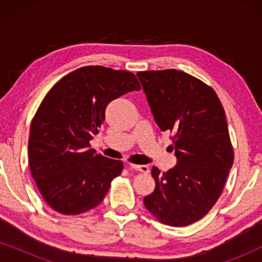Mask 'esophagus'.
Returning <instances> with one entry per match:
<instances>
[{"label": "esophagus", "instance_id": "esophagus-1", "mask_svg": "<svg viewBox=\"0 0 262 262\" xmlns=\"http://www.w3.org/2000/svg\"><path fill=\"white\" fill-rule=\"evenodd\" d=\"M130 168L141 171V173H149V167L144 166V164L143 166H141V164H130Z\"/></svg>", "mask_w": 262, "mask_h": 262}]
</instances>
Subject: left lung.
<instances>
[{
  "label": "left lung",
  "instance_id": "obj_1",
  "mask_svg": "<svg viewBox=\"0 0 262 262\" xmlns=\"http://www.w3.org/2000/svg\"><path fill=\"white\" fill-rule=\"evenodd\" d=\"M154 119L169 131L177 166L152 167L155 189L144 205L161 223L186 227L203 218L220 198L234 163L227 118L216 92L175 69L139 71Z\"/></svg>",
  "mask_w": 262,
  "mask_h": 262
}]
</instances>
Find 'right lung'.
<instances>
[{
  "mask_svg": "<svg viewBox=\"0 0 262 262\" xmlns=\"http://www.w3.org/2000/svg\"><path fill=\"white\" fill-rule=\"evenodd\" d=\"M141 85L132 73L82 67L57 82L32 119L28 163L48 205L62 214L98 206L124 164L91 149L112 100Z\"/></svg>",
  "mask_w": 262,
  "mask_h": 262,
  "instance_id": "obj_1",
  "label": "right lung"
}]
</instances>
